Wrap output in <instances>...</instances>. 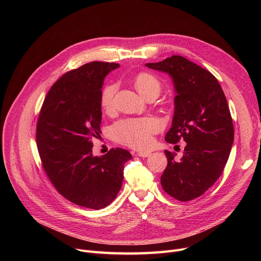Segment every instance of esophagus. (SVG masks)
Listing matches in <instances>:
<instances>
[{
  "label": "esophagus",
  "mask_w": 261,
  "mask_h": 261,
  "mask_svg": "<svg viewBox=\"0 0 261 261\" xmlns=\"http://www.w3.org/2000/svg\"><path fill=\"white\" fill-rule=\"evenodd\" d=\"M152 154L148 153V152H140L137 154L138 157H141V158H146V157H150Z\"/></svg>",
  "instance_id": "34e87169"
}]
</instances>
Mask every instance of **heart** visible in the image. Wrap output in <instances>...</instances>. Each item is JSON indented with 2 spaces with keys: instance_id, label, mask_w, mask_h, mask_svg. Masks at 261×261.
I'll use <instances>...</instances> for the list:
<instances>
[{
  "instance_id": "b5f03b06",
  "label": "heart",
  "mask_w": 261,
  "mask_h": 261,
  "mask_svg": "<svg viewBox=\"0 0 261 261\" xmlns=\"http://www.w3.org/2000/svg\"><path fill=\"white\" fill-rule=\"evenodd\" d=\"M137 91L145 98L152 95L158 96L161 91V83L153 74L139 73L134 81ZM117 84L107 85L101 93V105L105 111H111L115 105ZM160 129L157 119L147 117L141 119H125L117 122L111 134L118 142L133 148H145L152 143V136Z\"/></svg>"
}]
</instances>
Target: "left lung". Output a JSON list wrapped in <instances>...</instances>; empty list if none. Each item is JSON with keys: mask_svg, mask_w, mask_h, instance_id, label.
<instances>
[{"mask_svg": "<svg viewBox=\"0 0 261 261\" xmlns=\"http://www.w3.org/2000/svg\"><path fill=\"white\" fill-rule=\"evenodd\" d=\"M146 67L168 73L174 84V116L165 140L187 143L179 162L164 152L168 162L161 175L162 188L179 201H189L212 187L229 158L234 129L227 100L210 71L184 57L172 56Z\"/></svg>", "mask_w": 261, "mask_h": 261, "instance_id": "left-lung-1", "label": "left lung"}]
</instances>
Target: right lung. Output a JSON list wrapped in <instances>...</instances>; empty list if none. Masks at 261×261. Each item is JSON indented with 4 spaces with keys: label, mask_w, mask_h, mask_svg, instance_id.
Masks as SVG:
<instances>
[{
    "label": "right lung",
    "mask_w": 261,
    "mask_h": 261,
    "mask_svg": "<svg viewBox=\"0 0 261 261\" xmlns=\"http://www.w3.org/2000/svg\"><path fill=\"white\" fill-rule=\"evenodd\" d=\"M119 66L91 62L66 72L48 91L37 121V148L54 187L69 201L93 210L115 200L124 165L132 158L120 147L102 157L92 154L93 139L101 133L104 77Z\"/></svg>",
    "instance_id": "right-lung-1"
}]
</instances>
